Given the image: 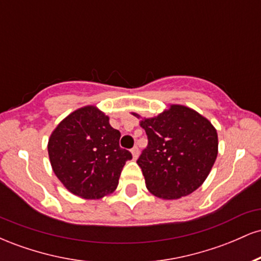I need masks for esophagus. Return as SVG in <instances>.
Instances as JSON below:
<instances>
[{
  "instance_id": "esophagus-1",
  "label": "esophagus",
  "mask_w": 261,
  "mask_h": 261,
  "mask_svg": "<svg viewBox=\"0 0 261 261\" xmlns=\"http://www.w3.org/2000/svg\"><path fill=\"white\" fill-rule=\"evenodd\" d=\"M139 147H137V146H135V147L131 149V153H133V157L135 158V160H136L137 157H139Z\"/></svg>"
}]
</instances>
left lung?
Segmentation results:
<instances>
[{"instance_id":"obj_1","label":"left lung","mask_w":261,"mask_h":261,"mask_svg":"<svg viewBox=\"0 0 261 261\" xmlns=\"http://www.w3.org/2000/svg\"><path fill=\"white\" fill-rule=\"evenodd\" d=\"M141 126L148 143L137 164L148 190L168 200L195 191L217 157V133L211 122L190 108L170 106L155 118L141 121Z\"/></svg>"}]
</instances>
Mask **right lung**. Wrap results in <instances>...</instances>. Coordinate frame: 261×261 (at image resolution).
<instances>
[{
  "mask_svg": "<svg viewBox=\"0 0 261 261\" xmlns=\"http://www.w3.org/2000/svg\"><path fill=\"white\" fill-rule=\"evenodd\" d=\"M120 131L94 107L71 113L49 139L50 163L59 180L74 195L100 199L118 187L130 151L119 145Z\"/></svg>",
  "mask_w": 261,
  "mask_h": 261,
  "instance_id": "right-lung-1",
  "label": "right lung"
}]
</instances>
